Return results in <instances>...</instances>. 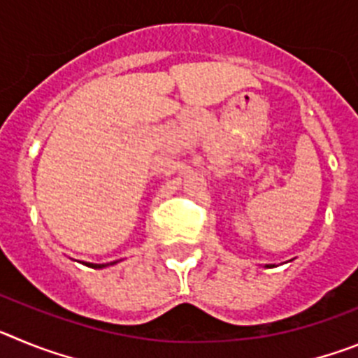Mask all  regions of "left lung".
<instances>
[{
  "mask_svg": "<svg viewBox=\"0 0 358 358\" xmlns=\"http://www.w3.org/2000/svg\"><path fill=\"white\" fill-rule=\"evenodd\" d=\"M267 267H273V265H267Z\"/></svg>",
  "mask_w": 358,
  "mask_h": 358,
  "instance_id": "obj_1",
  "label": "left lung"
}]
</instances>
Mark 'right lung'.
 Instances as JSON below:
<instances>
[{
    "label": "right lung",
    "mask_w": 358,
    "mask_h": 358,
    "mask_svg": "<svg viewBox=\"0 0 358 358\" xmlns=\"http://www.w3.org/2000/svg\"><path fill=\"white\" fill-rule=\"evenodd\" d=\"M115 264H118V262H110V264H107V265H115ZM87 265V267H93V268H103V267H107L106 264H85Z\"/></svg>",
    "instance_id": "obj_1"
}]
</instances>
